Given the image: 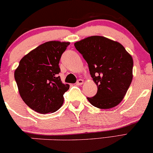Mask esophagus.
<instances>
[{
    "label": "esophagus",
    "instance_id": "34e87169",
    "mask_svg": "<svg viewBox=\"0 0 153 153\" xmlns=\"http://www.w3.org/2000/svg\"><path fill=\"white\" fill-rule=\"evenodd\" d=\"M83 83H84L83 79H78V80L77 81V82H76V85H77V86H80V85H82V84Z\"/></svg>",
    "mask_w": 153,
    "mask_h": 153
}]
</instances>
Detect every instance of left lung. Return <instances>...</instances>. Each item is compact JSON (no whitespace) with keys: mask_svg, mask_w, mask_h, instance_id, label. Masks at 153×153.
<instances>
[{"mask_svg":"<svg viewBox=\"0 0 153 153\" xmlns=\"http://www.w3.org/2000/svg\"><path fill=\"white\" fill-rule=\"evenodd\" d=\"M74 45L87 62L97 86L96 95L87 97L88 102L102 109L118 105L133 79L132 56L120 42L103 36H90Z\"/></svg>","mask_w":153,"mask_h":153,"instance_id":"obj_1","label":"left lung"}]
</instances>
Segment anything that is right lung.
I'll list each match as a JSON object with an SVG mask.
<instances>
[{"label":"right lung","instance_id":"add662e5","mask_svg":"<svg viewBox=\"0 0 153 153\" xmlns=\"http://www.w3.org/2000/svg\"><path fill=\"white\" fill-rule=\"evenodd\" d=\"M70 42L49 41L25 55L14 72L22 100L36 112L54 113L62 106L63 95L69 88L60 76L59 62Z\"/></svg>","mask_w":153,"mask_h":153}]
</instances>
